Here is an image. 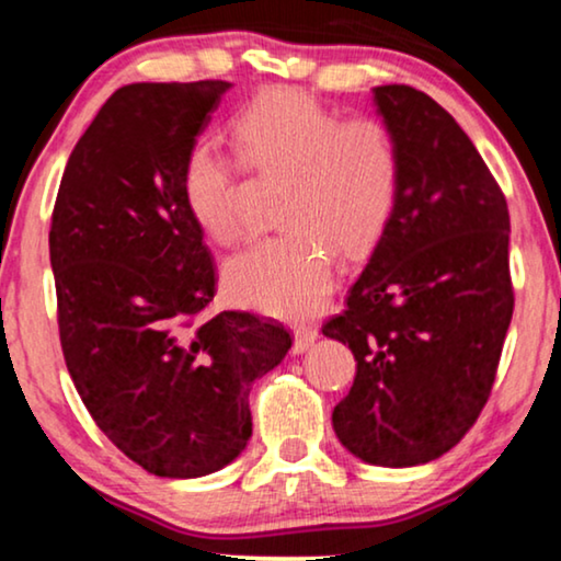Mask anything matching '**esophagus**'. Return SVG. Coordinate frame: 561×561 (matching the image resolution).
I'll use <instances>...</instances> for the list:
<instances>
[{
    "mask_svg": "<svg viewBox=\"0 0 561 561\" xmlns=\"http://www.w3.org/2000/svg\"><path fill=\"white\" fill-rule=\"evenodd\" d=\"M319 340V332L313 327H296L294 332V352L296 355H304L306 350L313 347V342Z\"/></svg>",
    "mask_w": 561,
    "mask_h": 561,
    "instance_id": "34e87169",
    "label": "esophagus"
}]
</instances>
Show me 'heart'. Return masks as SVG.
<instances>
[{
    "instance_id": "b5f03b06",
    "label": "heart",
    "mask_w": 561,
    "mask_h": 561,
    "mask_svg": "<svg viewBox=\"0 0 561 561\" xmlns=\"http://www.w3.org/2000/svg\"><path fill=\"white\" fill-rule=\"evenodd\" d=\"M232 145L252 173L288 179L280 204L288 232L229 260L227 294L267 317H309L332 290V252L365 255L390 225L401 191L396 137L375 117L344 119L304 91L273 89L234 114ZM242 165L209 142L183 160V204L219 244L240 242L252 229Z\"/></svg>"
}]
</instances>
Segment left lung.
<instances>
[{
    "instance_id": "left-lung-1",
    "label": "left lung",
    "mask_w": 561,
    "mask_h": 561,
    "mask_svg": "<svg viewBox=\"0 0 561 561\" xmlns=\"http://www.w3.org/2000/svg\"><path fill=\"white\" fill-rule=\"evenodd\" d=\"M401 150V191L386 232L321 327L357 359L332 426L378 467L426 465L478 421L513 317L511 217L465 129L403 83L373 89Z\"/></svg>"
}]
</instances>
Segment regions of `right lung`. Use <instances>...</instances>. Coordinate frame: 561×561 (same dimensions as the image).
<instances>
[{
    "label": "right lung",
    "instance_id": "add662e5",
    "mask_svg": "<svg viewBox=\"0 0 561 561\" xmlns=\"http://www.w3.org/2000/svg\"><path fill=\"white\" fill-rule=\"evenodd\" d=\"M232 83H129L68 158L50 221L66 367L96 426L158 478H204L252 436L250 388L290 350L283 324L209 317L217 265L181 168Z\"/></svg>",
    "mask_w": 561,
    "mask_h": 561
}]
</instances>
